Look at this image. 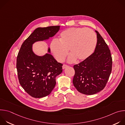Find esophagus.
Instances as JSON below:
<instances>
[{
  "mask_svg": "<svg viewBox=\"0 0 125 125\" xmlns=\"http://www.w3.org/2000/svg\"><path fill=\"white\" fill-rule=\"evenodd\" d=\"M68 66V65H66V64H64V65H63V66H62V68H63V69H64L66 68V67H67Z\"/></svg>",
  "mask_w": 125,
  "mask_h": 125,
  "instance_id": "esophagus-1",
  "label": "esophagus"
}]
</instances>
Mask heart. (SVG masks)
Instances as JSON below:
<instances>
[{"label":"heart","mask_w":125,"mask_h":125,"mask_svg":"<svg viewBox=\"0 0 125 125\" xmlns=\"http://www.w3.org/2000/svg\"><path fill=\"white\" fill-rule=\"evenodd\" d=\"M97 42L95 33L92 29L85 28H71L63 31L57 40L52 42L50 49L56 60L62 62L68 54L69 60L77 58L83 60L94 52Z\"/></svg>","instance_id":"1"}]
</instances>
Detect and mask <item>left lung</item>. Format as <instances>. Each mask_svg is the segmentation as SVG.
I'll return each instance as SVG.
<instances>
[{
	"instance_id": "1",
	"label": "left lung",
	"mask_w": 125,
	"mask_h": 125,
	"mask_svg": "<svg viewBox=\"0 0 125 125\" xmlns=\"http://www.w3.org/2000/svg\"><path fill=\"white\" fill-rule=\"evenodd\" d=\"M94 52L88 58L74 65L73 83L77 91L92 95L103 90L112 71V58L110 50L99 33Z\"/></svg>"
}]
</instances>
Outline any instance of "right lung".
Listing matches in <instances>:
<instances>
[{"instance_id": "add662e5", "label": "right lung", "mask_w": 125, "mask_h": 125, "mask_svg": "<svg viewBox=\"0 0 125 125\" xmlns=\"http://www.w3.org/2000/svg\"><path fill=\"white\" fill-rule=\"evenodd\" d=\"M60 27L36 29L24 42L18 54L16 67L19 83L26 92L34 98L45 97L51 93L56 84V77L62 72L63 64L49 53L43 56L35 55L32 44L54 36Z\"/></svg>"}]
</instances>
